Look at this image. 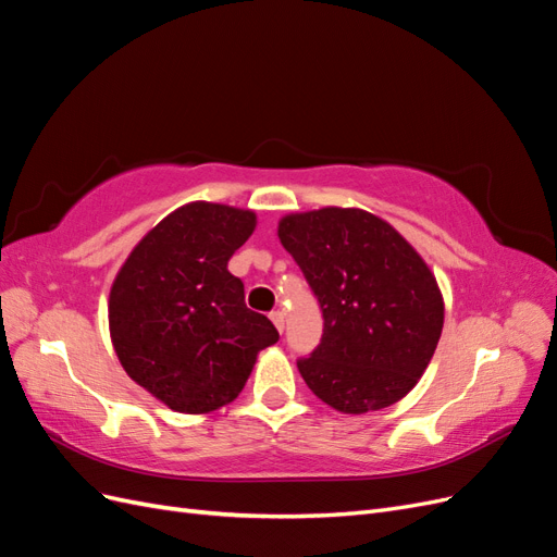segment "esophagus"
<instances>
[{
  "label": "esophagus",
  "instance_id": "1",
  "mask_svg": "<svg viewBox=\"0 0 557 557\" xmlns=\"http://www.w3.org/2000/svg\"><path fill=\"white\" fill-rule=\"evenodd\" d=\"M269 318H272L274 327H276L278 332H283V327H285V315H283V311H272V313H269Z\"/></svg>",
  "mask_w": 557,
  "mask_h": 557
}]
</instances>
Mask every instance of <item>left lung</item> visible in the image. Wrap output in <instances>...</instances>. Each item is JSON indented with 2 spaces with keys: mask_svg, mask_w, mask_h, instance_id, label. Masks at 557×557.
Segmentation results:
<instances>
[{
  "mask_svg": "<svg viewBox=\"0 0 557 557\" xmlns=\"http://www.w3.org/2000/svg\"><path fill=\"white\" fill-rule=\"evenodd\" d=\"M278 239L323 311V336L297 360L311 393L360 416L399 401L423 376L444 327L428 262L383 218L325 207L288 213Z\"/></svg>",
  "mask_w": 557,
  "mask_h": 557,
  "instance_id": "left-lung-1",
  "label": "left lung"
}]
</instances>
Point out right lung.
Wrapping results in <instances>:
<instances>
[{
	"mask_svg": "<svg viewBox=\"0 0 557 557\" xmlns=\"http://www.w3.org/2000/svg\"><path fill=\"white\" fill-rule=\"evenodd\" d=\"M256 211L190 201L132 248L109 295V330L127 376L178 413L237 399L258 352L278 342L272 320L246 309L227 272L256 230Z\"/></svg>",
	"mask_w": 557,
	"mask_h": 557,
	"instance_id": "right-lung-1",
	"label": "right lung"
}]
</instances>
